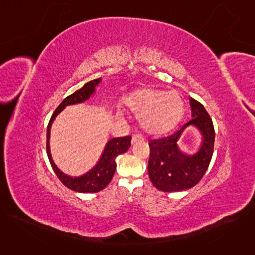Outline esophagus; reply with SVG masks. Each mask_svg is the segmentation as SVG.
Instances as JSON below:
<instances>
[{"mask_svg":"<svg viewBox=\"0 0 255 255\" xmlns=\"http://www.w3.org/2000/svg\"><path fill=\"white\" fill-rule=\"evenodd\" d=\"M143 140H144V138H143L141 135L136 134V135H134V136L132 137L131 143H132V145H133V144H135V143H137V142H140V141H143Z\"/></svg>","mask_w":255,"mask_h":255,"instance_id":"1","label":"esophagus"}]
</instances>
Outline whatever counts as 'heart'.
<instances>
[{"instance_id":"1","label":"heart","mask_w":255,"mask_h":255,"mask_svg":"<svg viewBox=\"0 0 255 255\" xmlns=\"http://www.w3.org/2000/svg\"><path fill=\"white\" fill-rule=\"evenodd\" d=\"M124 106L137 115L141 129L159 135L174 128L185 113V103L177 93L155 88H141L129 94Z\"/></svg>"}]
</instances>
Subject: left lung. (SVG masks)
<instances>
[{
    "instance_id": "8db88e82",
    "label": "left lung",
    "mask_w": 255,
    "mask_h": 255,
    "mask_svg": "<svg viewBox=\"0 0 255 255\" xmlns=\"http://www.w3.org/2000/svg\"><path fill=\"white\" fill-rule=\"evenodd\" d=\"M192 119L174 133L149 141L148 174L153 186L162 192H179L196 186L205 174L212 159L215 130L205 107L189 98ZM193 126L201 134V143L194 154L180 151L177 142L186 128Z\"/></svg>"
}]
</instances>
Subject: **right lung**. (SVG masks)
I'll return each mask as SVG.
<instances>
[{
	"mask_svg": "<svg viewBox=\"0 0 255 255\" xmlns=\"http://www.w3.org/2000/svg\"><path fill=\"white\" fill-rule=\"evenodd\" d=\"M102 83V79H97L87 83L83 88L66 97L60 105L57 107L54 113L52 114L50 121L47 126V143H46V150L47 156L52 166V169L56 173L57 177L60 179L61 183L68 189L79 192V193H97L105 189L109 183L112 180L113 175L115 173L117 163L116 157L122 153H125L131 145V136L125 137H117L109 140L104 150L97 161V163L87 172L79 176H72L61 171L56 164L54 163L51 153H50V130L52 123L55 118L64 110V108L70 105L82 104L89 101L95 94L97 87Z\"/></svg>",
	"mask_w": 255,
	"mask_h": 255,
	"instance_id": "1",
	"label": "right lung"
}]
</instances>
